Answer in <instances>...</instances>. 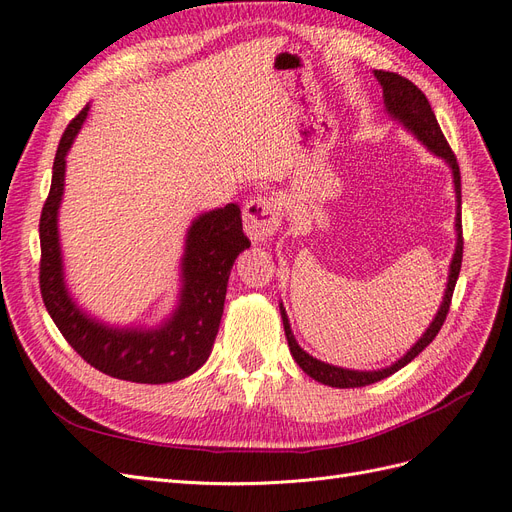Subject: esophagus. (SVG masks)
<instances>
[{
	"label": "esophagus",
	"instance_id": "obj_1",
	"mask_svg": "<svg viewBox=\"0 0 512 512\" xmlns=\"http://www.w3.org/2000/svg\"><path fill=\"white\" fill-rule=\"evenodd\" d=\"M280 226V207L267 196H254L243 209V228L254 243L265 241Z\"/></svg>",
	"mask_w": 512,
	"mask_h": 512
}]
</instances>
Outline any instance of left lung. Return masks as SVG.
I'll list each match as a JSON object with an SVG mask.
<instances>
[{
	"mask_svg": "<svg viewBox=\"0 0 512 512\" xmlns=\"http://www.w3.org/2000/svg\"><path fill=\"white\" fill-rule=\"evenodd\" d=\"M378 83L382 85L384 91V104H386V111L391 113V117L399 119L404 126L416 136L421 138V141L436 153V156L444 158L448 162V166L453 168V179H455V192H457V250L451 262V275H448V284H446V292H444V301L438 309L436 318L429 324L427 333L418 339V342L410 348V352L404 356V359H399L395 365L386 367V369H378V371H352V369H342V367H335L329 363H322L314 356H309L305 350L299 348L297 339H294L292 331H290V324H288V316H286V309L280 307L282 312V320H284V331H286V339H288V346L290 352L294 356V361L299 363V367L305 371L307 376H312L314 380L322 382V384H329L335 386V389H356V386H367V384H374L386 376L395 374L404 365H408L414 356L421 354L436 335L440 333L442 324L446 320L448 309H451V299H453V290L457 284V277L461 271V258H463V228H461V173H459V164L455 153L448 145V141L444 138L440 126H438V119L431 111V104L425 98V94L421 89H418L412 81H408L406 76L395 74V72H384V70H374Z\"/></svg>",
	"mask_w": 512,
	"mask_h": 512,
	"instance_id": "1",
	"label": "left lung"
}]
</instances>
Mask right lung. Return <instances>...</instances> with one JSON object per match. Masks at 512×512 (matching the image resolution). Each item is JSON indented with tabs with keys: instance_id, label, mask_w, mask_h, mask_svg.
I'll list each match as a JSON object with an SVG mask.
<instances>
[{
	"instance_id": "add662e5",
	"label": "right lung",
	"mask_w": 512,
	"mask_h": 512,
	"mask_svg": "<svg viewBox=\"0 0 512 512\" xmlns=\"http://www.w3.org/2000/svg\"><path fill=\"white\" fill-rule=\"evenodd\" d=\"M89 104L61 134L53 162L51 192L40 215V292L53 322L74 352L117 380L175 382L207 361L224 312L226 286L237 256L250 247L239 205L230 203L192 222L181 262L183 288L177 312L164 327L111 329L83 314L64 284L57 237V209L64 194L66 153L87 117Z\"/></svg>"
}]
</instances>
